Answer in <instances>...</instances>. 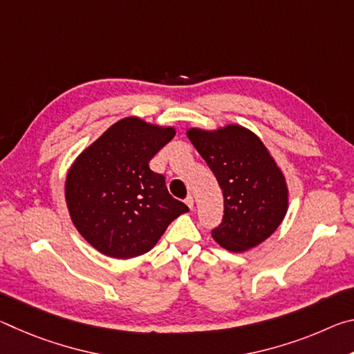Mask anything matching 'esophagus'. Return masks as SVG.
<instances>
[{
	"label": "esophagus",
	"instance_id": "esophagus-1",
	"mask_svg": "<svg viewBox=\"0 0 354 354\" xmlns=\"http://www.w3.org/2000/svg\"><path fill=\"white\" fill-rule=\"evenodd\" d=\"M185 205H187L190 209H194V196L187 195V198H185Z\"/></svg>",
	"mask_w": 354,
	"mask_h": 354
}]
</instances>
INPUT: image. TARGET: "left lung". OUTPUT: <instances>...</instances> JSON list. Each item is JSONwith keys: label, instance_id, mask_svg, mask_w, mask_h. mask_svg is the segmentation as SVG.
<instances>
[{"label": "left lung", "instance_id": "left-lung-1", "mask_svg": "<svg viewBox=\"0 0 354 354\" xmlns=\"http://www.w3.org/2000/svg\"><path fill=\"white\" fill-rule=\"evenodd\" d=\"M187 136L223 192L215 241L241 253L270 237L287 211V185L263 143L237 124L212 133L189 129Z\"/></svg>", "mask_w": 354, "mask_h": 354}]
</instances>
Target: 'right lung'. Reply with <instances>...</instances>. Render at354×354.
<instances>
[{"instance_id":"1","label":"right lung","mask_w":354,"mask_h":354,"mask_svg":"<svg viewBox=\"0 0 354 354\" xmlns=\"http://www.w3.org/2000/svg\"><path fill=\"white\" fill-rule=\"evenodd\" d=\"M175 137L140 118H123L71 167L65 200L77 231L101 253L129 259L151 250L189 207L169 194L165 176L149 169Z\"/></svg>"}]
</instances>
